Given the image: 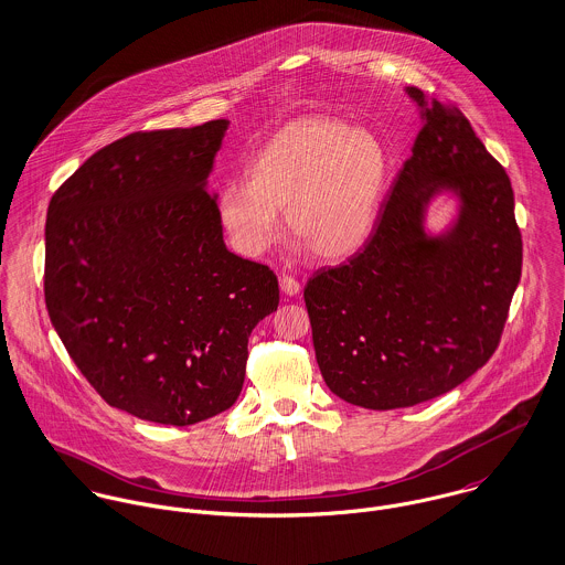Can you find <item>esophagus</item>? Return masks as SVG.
Segmentation results:
<instances>
[{"mask_svg":"<svg viewBox=\"0 0 565 565\" xmlns=\"http://www.w3.org/2000/svg\"><path fill=\"white\" fill-rule=\"evenodd\" d=\"M280 291L285 294V296H298L300 294V282L296 280V278H291V276H282L280 278Z\"/></svg>","mask_w":565,"mask_h":565,"instance_id":"esophagus-1","label":"esophagus"}]
</instances>
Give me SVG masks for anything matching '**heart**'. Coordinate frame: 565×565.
<instances>
[{
    "label": "heart",
    "instance_id": "1",
    "mask_svg": "<svg viewBox=\"0 0 565 565\" xmlns=\"http://www.w3.org/2000/svg\"><path fill=\"white\" fill-rule=\"evenodd\" d=\"M390 162L370 130L311 117L282 128L252 161L249 180L231 182L220 220L231 245L256 258L287 228L320 258L354 254L370 239L387 186Z\"/></svg>",
    "mask_w": 565,
    "mask_h": 565
}]
</instances>
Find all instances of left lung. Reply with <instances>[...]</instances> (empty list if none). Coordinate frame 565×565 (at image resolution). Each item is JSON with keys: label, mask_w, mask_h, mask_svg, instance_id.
<instances>
[{"label": "left lung", "mask_w": 565, "mask_h": 565, "mask_svg": "<svg viewBox=\"0 0 565 565\" xmlns=\"http://www.w3.org/2000/svg\"><path fill=\"white\" fill-rule=\"evenodd\" d=\"M422 130L365 247L318 269L305 302L328 390L387 411L437 398L483 367L522 274L513 189L466 115L406 86ZM448 194L444 232L427 209Z\"/></svg>", "instance_id": "obj_1"}]
</instances>
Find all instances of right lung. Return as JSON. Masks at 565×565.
I'll use <instances>...</instances> for the list:
<instances>
[{"label": "right lung", "mask_w": 565, "mask_h": 565, "mask_svg": "<svg viewBox=\"0 0 565 565\" xmlns=\"http://www.w3.org/2000/svg\"><path fill=\"white\" fill-rule=\"evenodd\" d=\"M228 119L128 135L82 162L45 222V305L93 390L189 426L239 398L278 280L233 254L209 175Z\"/></svg>", "instance_id": "1"}]
</instances>
